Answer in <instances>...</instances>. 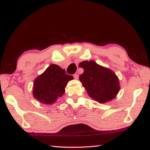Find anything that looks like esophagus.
<instances>
[{
    "label": "esophagus",
    "mask_w": 150,
    "mask_h": 150,
    "mask_svg": "<svg viewBox=\"0 0 150 150\" xmlns=\"http://www.w3.org/2000/svg\"><path fill=\"white\" fill-rule=\"evenodd\" d=\"M73 77H74L75 79H78V78H79V75H78V74H74V75H73Z\"/></svg>",
    "instance_id": "esophagus-1"
}]
</instances>
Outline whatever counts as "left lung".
I'll list each match as a JSON object with an SVG mask.
<instances>
[{"label": "left lung", "mask_w": 150, "mask_h": 150, "mask_svg": "<svg viewBox=\"0 0 150 150\" xmlns=\"http://www.w3.org/2000/svg\"><path fill=\"white\" fill-rule=\"evenodd\" d=\"M79 67L84 70L79 80L91 98L102 104L117 96L120 87L118 78L112 71L93 61H82Z\"/></svg>", "instance_id": "8db88e82"}]
</instances>
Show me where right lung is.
<instances>
[{
    "label": "right lung",
    "mask_w": 150,
    "mask_h": 150,
    "mask_svg": "<svg viewBox=\"0 0 150 150\" xmlns=\"http://www.w3.org/2000/svg\"><path fill=\"white\" fill-rule=\"evenodd\" d=\"M73 79L59 65L52 64L33 81V97L42 104H54L62 97L67 83Z\"/></svg>",
    "instance_id": "obj_1"
}]
</instances>
